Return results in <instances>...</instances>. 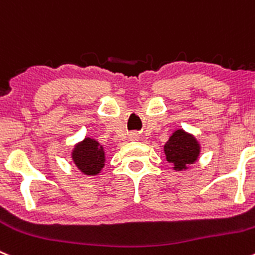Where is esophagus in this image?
Returning a JSON list of instances; mask_svg holds the SVG:
<instances>
[{"label": "esophagus", "mask_w": 255, "mask_h": 255, "mask_svg": "<svg viewBox=\"0 0 255 255\" xmlns=\"http://www.w3.org/2000/svg\"><path fill=\"white\" fill-rule=\"evenodd\" d=\"M137 138H138V137H137V134H134V133L129 135V139H137Z\"/></svg>", "instance_id": "1"}]
</instances>
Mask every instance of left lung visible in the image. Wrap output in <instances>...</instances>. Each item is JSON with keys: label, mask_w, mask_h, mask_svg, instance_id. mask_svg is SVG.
<instances>
[{"label": "left lung", "mask_w": 255, "mask_h": 255, "mask_svg": "<svg viewBox=\"0 0 255 255\" xmlns=\"http://www.w3.org/2000/svg\"><path fill=\"white\" fill-rule=\"evenodd\" d=\"M166 160L172 163L175 171H186L194 165L201 153V144L196 137L184 129L173 130L163 146Z\"/></svg>", "instance_id": "8db88e82"}]
</instances>
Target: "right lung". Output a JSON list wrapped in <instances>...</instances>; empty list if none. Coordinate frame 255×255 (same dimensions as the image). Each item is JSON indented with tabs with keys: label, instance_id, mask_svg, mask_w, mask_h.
Wrapping results in <instances>:
<instances>
[{
	"label": "right lung",
	"instance_id": "obj_1",
	"mask_svg": "<svg viewBox=\"0 0 255 255\" xmlns=\"http://www.w3.org/2000/svg\"><path fill=\"white\" fill-rule=\"evenodd\" d=\"M70 157L75 167L87 176H97L106 166V152L103 144L97 139L85 135L80 142L74 144Z\"/></svg>",
	"mask_w": 255,
	"mask_h": 255
}]
</instances>
